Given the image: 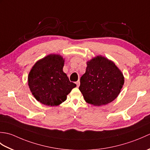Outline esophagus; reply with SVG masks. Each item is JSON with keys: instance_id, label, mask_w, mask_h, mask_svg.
I'll return each mask as SVG.
<instances>
[{"instance_id": "esophagus-1", "label": "esophagus", "mask_w": 150, "mask_h": 150, "mask_svg": "<svg viewBox=\"0 0 150 150\" xmlns=\"http://www.w3.org/2000/svg\"><path fill=\"white\" fill-rule=\"evenodd\" d=\"M76 84H77V86L79 87V85H80V81H78L77 82H76Z\"/></svg>"}]
</instances>
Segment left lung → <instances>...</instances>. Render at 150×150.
Instances as JSON below:
<instances>
[{"label":"left lung","instance_id":"obj_1","mask_svg":"<svg viewBox=\"0 0 150 150\" xmlns=\"http://www.w3.org/2000/svg\"><path fill=\"white\" fill-rule=\"evenodd\" d=\"M80 82L79 90L86 102L100 106L111 103L118 97L124 77L113 61L99 55L87 62L86 73Z\"/></svg>","mask_w":150,"mask_h":150}]
</instances>
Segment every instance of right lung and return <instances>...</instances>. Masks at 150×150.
I'll return each instance as SVG.
<instances>
[{
	"mask_svg": "<svg viewBox=\"0 0 150 150\" xmlns=\"http://www.w3.org/2000/svg\"><path fill=\"white\" fill-rule=\"evenodd\" d=\"M64 64L62 56L50 54L38 60L30 70L28 86L34 97L42 104L58 106L76 87L63 71Z\"/></svg>",
	"mask_w": 150,
	"mask_h": 150,
	"instance_id": "obj_1",
	"label": "right lung"
}]
</instances>
